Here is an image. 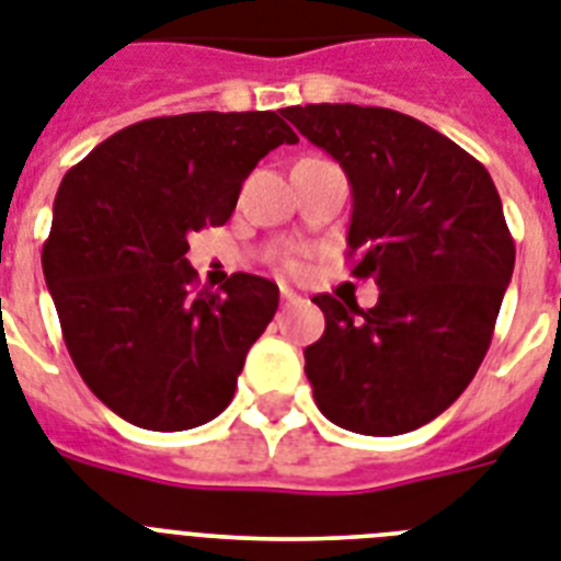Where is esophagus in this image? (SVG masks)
I'll list each match as a JSON object with an SVG mask.
<instances>
[{"mask_svg":"<svg viewBox=\"0 0 561 561\" xmlns=\"http://www.w3.org/2000/svg\"><path fill=\"white\" fill-rule=\"evenodd\" d=\"M279 296H282V305H296V302H299V296H296L290 288H282Z\"/></svg>","mask_w":561,"mask_h":561,"instance_id":"obj_1","label":"esophagus"}]
</instances>
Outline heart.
<instances>
[{
  "mask_svg": "<svg viewBox=\"0 0 561 561\" xmlns=\"http://www.w3.org/2000/svg\"><path fill=\"white\" fill-rule=\"evenodd\" d=\"M288 271H296V262H288Z\"/></svg>",
  "mask_w": 561,
  "mask_h": 561,
  "instance_id": "heart-1",
  "label": "heart"
}]
</instances>
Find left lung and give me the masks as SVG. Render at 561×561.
Wrapping results in <instances>:
<instances>
[{
	"label": "left lung",
	"mask_w": 561,
	"mask_h": 561,
	"mask_svg": "<svg viewBox=\"0 0 561 561\" xmlns=\"http://www.w3.org/2000/svg\"><path fill=\"white\" fill-rule=\"evenodd\" d=\"M352 181L348 256L375 276V308L313 296L325 334L305 375L328 421L403 435L453 407L476 377L516 265L493 178L426 123L380 106L282 108Z\"/></svg>",
	"instance_id": "8db88e82"
}]
</instances>
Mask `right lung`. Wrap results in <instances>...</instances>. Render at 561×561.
Listing matches in <instances>:
<instances>
[{
  "label": "right lung",
  "instance_id": "1",
  "mask_svg": "<svg viewBox=\"0 0 561 561\" xmlns=\"http://www.w3.org/2000/svg\"><path fill=\"white\" fill-rule=\"evenodd\" d=\"M296 140L276 112H190L131 123L66 172L43 273L77 371L123 421L193 430L233 400L279 288L233 273L195 290L186 239L225 225L253 167Z\"/></svg>",
  "mask_w": 561,
  "mask_h": 561
}]
</instances>
